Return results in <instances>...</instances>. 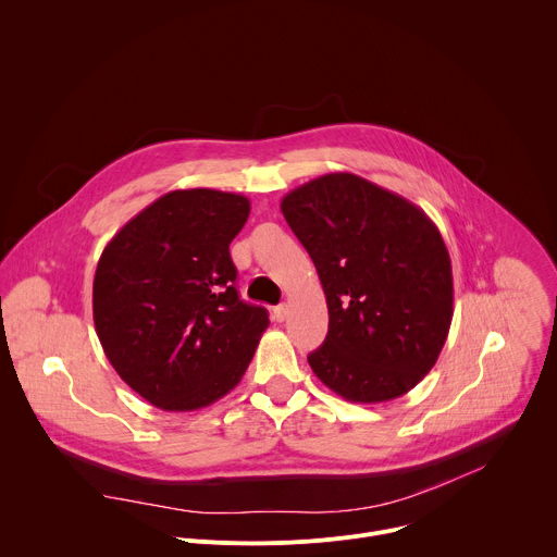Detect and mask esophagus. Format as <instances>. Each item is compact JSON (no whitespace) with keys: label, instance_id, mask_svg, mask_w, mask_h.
Returning <instances> with one entry per match:
<instances>
[{"label":"esophagus","instance_id":"esophagus-1","mask_svg":"<svg viewBox=\"0 0 557 557\" xmlns=\"http://www.w3.org/2000/svg\"><path fill=\"white\" fill-rule=\"evenodd\" d=\"M272 315H274L276 322H283V320L287 318V305H276V307L272 309Z\"/></svg>","mask_w":557,"mask_h":557}]
</instances>
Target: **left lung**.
Listing matches in <instances>:
<instances>
[{
  "mask_svg": "<svg viewBox=\"0 0 557 557\" xmlns=\"http://www.w3.org/2000/svg\"><path fill=\"white\" fill-rule=\"evenodd\" d=\"M281 211L329 307L315 376L350 403L407 394L435 366L453 320L450 257L422 209L337 172L289 191Z\"/></svg>",
  "mask_w": 557,
  "mask_h": 557,
  "instance_id": "left-lung-1",
  "label": "left lung"
}]
</instances>
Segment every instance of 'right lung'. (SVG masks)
<instances>
[{"instance_id": "add662e5", "label": "right lung", "mask_w": 557, "mask_h": 557, "mask_svg": "<svg viewBox=\"0 0 557 557\" xmlns=\"http://www.w3.org/2000/svg\"><path fill=\"white\" fill-rule=\"evenodd\" d=\"M250 215L242 194L178 189L135 215L104 248L94 322L115 372L165 411L226 396L268 329L244 302L228 246Z\"/></svg>"}]
</instances>
